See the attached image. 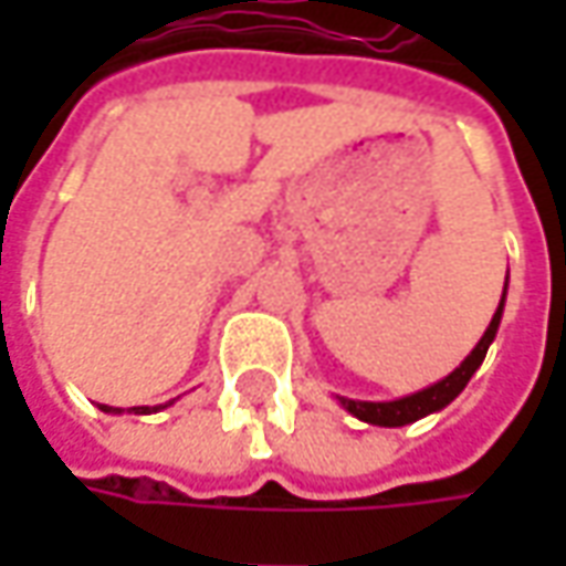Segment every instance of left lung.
I'll list each match as a JSON object with an SVG mask.
<instances>
[{"label": "left lung", "mask_w": 566, "mask_h": 566, "mask_svg": "<svg viewBox=\"0 0 566 566\" xmlns=\"http://www.w3.org/2000/svg\"><path fill=\"white\" fill-rule=\"evenodd\" d=\"M504 295H507V283H504ZM501 315H504V298H501L497 312H494V317H491L489 331H485L482 339L475 343V349H472L467 359L460 361V368H453L444 380H438V384L424 387V390H419V394H409V397H400V400H390V402L346 400V397H339V402H343L356 419H361V422L384 424V428H400V424L419 422V419H424V416H431V412L444 409L447 402H453L460 394H463V387L469 384V378H472V375L479 371V365L485 361V353H489L491 339H494V334H497Z\"/></svg>", "instance_id": "8db88e82"}]
</instances>
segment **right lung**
<instances>
[{"mask_svg": "<svg viewBox=\"0 0 566 566\" xmlns=\"http://www.w3.org/2000/svg\"><path fill=\"white\" fill-rule=\"evenodd\" d=\"M99 409H103V412H113V416H116V412H122L119 406H99ZM132 412H138V416H147V412H150V406H135Z\"/></svg>", "mask_w": 566, "mask_h": 566, "instance_id": "right-lung-1", "label": "right lung"}]
</instances>
